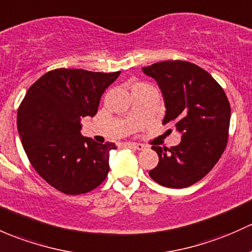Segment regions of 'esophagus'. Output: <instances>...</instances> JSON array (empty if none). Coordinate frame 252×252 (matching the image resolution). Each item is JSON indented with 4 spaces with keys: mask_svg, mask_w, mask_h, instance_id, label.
Here are the masks:
<instances>
[{
    "mask_svg": "<svg viewBox=\"0 0 252 252\" xmlns=\"http://www.w3.org/2000/svg\"><path fill=\"white\" fill-rule=\"evenodd\" d=\"M125 147L129 149H134V150H144L145 147L143 144H139V143H126Z\"/></svg>",
    "mask_w": 252,
    "mask_h": 252,
    "instance_id": "esophagus-1",
    "label": "esophagus"
}]
</instances>
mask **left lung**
I'll return each mask as SVG.
<instances>
[{
  "label": "left lung",
  "instance_id": "8db88e82",
  "mask_svg": "<svg viewBox=\"0 0 252 252\" xmlns=\"http://www.w3.org/2000/svg\"><path fill=\"white\" fill-rule=\"evenodd\" d=\"M142 69L158 82L163 94V124H173L183 134L180 144L170 149L151 147L158 164L149 175L166 188H189L213 169L227 147L228 98L209 73L191 62L163 61Z\"/></svg>",
  "mask_w": 252,
  "mask_h": 252
}]
</instances>
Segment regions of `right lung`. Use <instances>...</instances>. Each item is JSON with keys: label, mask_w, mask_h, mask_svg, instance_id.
Here are the masks:
<instances>
[{"label": "right lung", "mask_w": 252, "mask_h": 252, "mask_svg": "<svg viewBox=\"0 0 252 252\" xmlns=\"http://www.w3.org/2000/svg\"><path fill=\"white\" fill-rule=\"evenodd\" d=\"M119 72L58 68L30 86L18 109V131L30 163L56 190L82 194L101 185L109 172L114 143L80 133L84 116H94Z\"/></svg>", "instance_id": "obj_1"}]
</instances>
